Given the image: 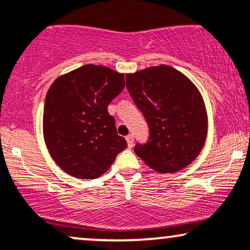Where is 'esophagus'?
Instances as JSON below:
<instances>
[{
    "label": "esophagus",
    "mask_w": 250,
    "mask_h": 250,
    "mask_svg": "<svg viewBox=\"0 0 250 250\" xmlns=\"http://www.w3.org/2000/svg\"><path fill=\"white\" fill-rule=\"evenodd\" d=\"M125 140H127V143H128L129 148H133V146H134V135L133 134L128 135V136L125 137Z\"/></svg>",
    "instance_id": "esophagus-1"
}]
</instances>
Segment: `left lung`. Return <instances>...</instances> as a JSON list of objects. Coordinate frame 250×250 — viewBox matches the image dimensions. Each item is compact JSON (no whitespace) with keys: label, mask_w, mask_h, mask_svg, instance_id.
Listing matches in <instances>:
<instances>
[{"label":"left lung","mask_w":250,"mask_h":250,"mask_svg":"<svg viewBox=\"0 0 250 250\" xmlns=\"http://www.w3.org/2000/svg\"><path fill=\"white\" fill-rule=\"evenodd\" d=\"M127 89L149 127L146 143L135 154L150 167L173 173L192 163L207 134L205 104L192 81L167 65L125 76Z\"/></svg>","instance_id":"8db88e82"}]
</instances>
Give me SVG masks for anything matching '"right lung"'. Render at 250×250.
I'll list each match as a JSON object with an SVG mask.
<instances>
[{
    "label": "right lung",
    "instance_id": "obj_1",
    "mask_svg": "<svg viewBox=\"0 0 250 250\" xmlns=\"http://www.w3.org/2000/svg\"><path fill=\"white\" fill-rule=\"evenodd\" d=\"M123 88V74L93 64L59 77L51 85L44 104V140L51 157L65 172L98 178L127 148L107 109Z\"/></svg>",
    "mask_w": 250,
    "mask_h": 250
}]
</instances>
